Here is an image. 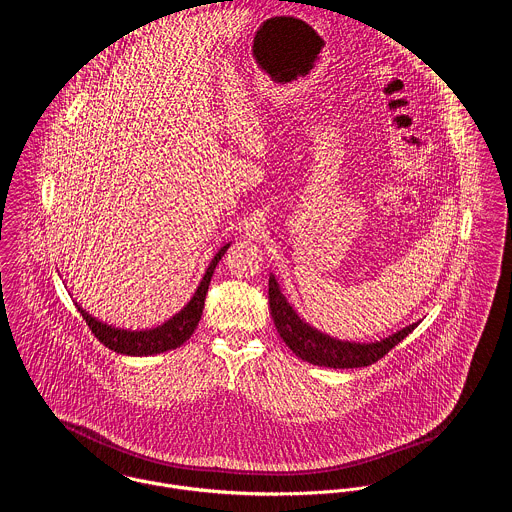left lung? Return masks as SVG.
<instances>
[{
    "label": "left lung",
    "instance_id": "obj_1",
    "mask_svg": "<svg viewBox=\"0 0 512 512\" xmlns=\"http://www.w3.org/2000/svg\"><path fill=\"white\" fill-rule=\"evenodd\" d=\"M269 306L276 331L298 358L325 368H362L380 360L401 343L417 325L411 323L374 343H354L331 337L296 314L282 294L275 275L269 276Z\"/></svg>",
    "mask_w": 512,
    "mask_h": 512
}]
</instances>
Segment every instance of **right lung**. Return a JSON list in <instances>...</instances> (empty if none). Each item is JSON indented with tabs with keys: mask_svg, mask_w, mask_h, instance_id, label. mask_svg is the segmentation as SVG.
Wrapping results in <instances>:
<instances>
[{
	"mask_svg": "<svg viewBox=\"0 0 512 512\" xmlns=\"http://www.w3.org/2000/svg\"><path fill=\"white\" fill-rule=\"evenodd\" d=\"M230 245H232V241H228L226 245H222L218 249V253L210 261L206 273L202 276L193 298L187 302V306L173 317H169L167 321H163L158 327L122 329V327L109 325L107 321L93 317L89 312H85L78 302H76V308L81 317L85 319V323L89 325V329L93 331V335L115 353L128 354V356H152V354L173 351V349L181 347L187 339H191V335L195 333L200 315H202V308H204L210 278L214 275L216 265L220 263V259L224 257V253L228 251Z\"/></svg>",
	"mask_w": 512,
	"mask_h": 512,
	"instance_id": "add662e5",
	"label": "right lung"
}]
</instances>
